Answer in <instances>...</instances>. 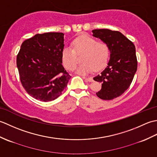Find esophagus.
Returning <instances> with one entry per match:
<instances>
[{
	"label": "esophagus",
	"mask_w": 157,
	"mask_h": 157,
	"mask_svg": "<svg viewBox=\"0 0 157 157\" xmlns=\"http://www.w3.org/2000/svg\"><path fill=\"white\" fill-rule=\"evenodd\" d=\"M83 78H84L86 81L87 82H92L94 80H93V79L92 78H87V77H83Z\"/></svg>",
	"instance_id": "34e87169"
}]
</instances>
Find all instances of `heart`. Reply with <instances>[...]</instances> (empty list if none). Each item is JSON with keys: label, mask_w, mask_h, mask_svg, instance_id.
I'll return each instance as SVG.
<instances>
[{"label": "heart", "mask_w": 157, "mask_h": 157, "mask_svg": "<svg viewBox=\"0 0 157 157\" xmlns=\"http://www.w3.org/2000/svg\"><path fill=\"white\" fill-rule=\"evenodd\" d=\"M73 48L65 46L62 50L63 64L66 69L73 70L78 64V55L84 54L82 62L76 68V72L82 75L90 73L95 69L98 71L107 64L110 56V48L106 42L100 41L89 36H82L73 42Z\"/></svg>", "instance_id": "obj_1"}]
</instances>
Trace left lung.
<instances>
[{"label":"left lung","instance_id":"8db88e82","mask_svg":"<svg viewBox=\"0 0 157 157\" xmlns=\"http://www.w3.org/2000/svg\"><path fill=\"white\" fill-rule=\"evenodd\" d=\"M92 32L93 36L106 42L110 48L107 66L93 78L102 83L101 90L96 94L109 101L121 96L131 84L138 67L136 48L134 43L118 31L98 29Z\"/></svg>","mask_w":157,"mask_h":157}]
</instances>
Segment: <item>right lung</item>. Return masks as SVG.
Instances as JSON below:
<instances>
[{"label":"right lung","instance_id":"add662e5","mask_svg":"<svg viewBox=\"0 0 157 157\" xmlns=\"http://www.w3.org/2000/svg\"><path fill=\"white\" fill-rule=\"evenodd\" d=\"M64 34H36L22 43L17 66L23 88L35 99L54 101L62 94L71 78L62 65Z\"/></svg>","mask_w":157,"mask_h":157}]
</instances>
